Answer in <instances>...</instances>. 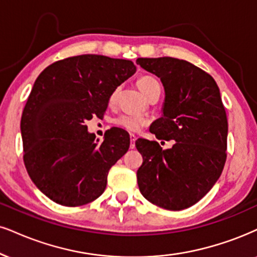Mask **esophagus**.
<instances>
[{"mask_svg": "<svg viewBox=\"0 0 257 257\" xmlns=\"http://www.w3.org/2000/svg\"><path fill=\"white\" fill-rule=\"evenodd\" d=\"M130 139H131V143H130V149H135L136 147V139H137V137H136L135 135H130Z\"/></svg>", "mask_w": 257, "mask_h": 257, "instance_id": "1", "label": "esophagus"}]
</instances>
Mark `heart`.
Wrapping results in <instances>:
<instances>
[{"instance_id":"1","label":"heart","mask_w":257,"mask_h":257,"mask_svg":"<svg viewBox=\"0 0 257 257\" xmlns=\"http://www.w3.org/2000/svg\"><path fill=\"white\" fill-rule=\"evenodd\" d=\"M137 85L139 90L142 91L144 95H147L153 88L160 85L157 80H155L151 76H143V77L138 78ZM115 94L113 93L109 97V102L112 103L114 99H115ZM148 123V119L144 115H138V114H121V115L116 116L114 119V125H116L118 127L125 130L128 132H137L142 127H144Z\"/></svg>"}]
</instances>
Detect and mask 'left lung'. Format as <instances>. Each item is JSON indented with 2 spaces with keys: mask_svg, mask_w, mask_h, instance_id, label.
I'll list each match as a JSON object with an SVG mask.
<instances>
[{
  "mask_svg": "<svg viewBox=\"0 0 257 257\" xmlns=\"http://www.w3.org/2000/svg\"><path fill=\"white\" fill-rule=\"evenodd\" d=\"M137 64L160 77L166 91L163 115L150 132L175 141L166 150L155 141L136 142L143 156L139 191L154 205L185 210L210 192L226 161L227 118L219 88L211 75L183 59L138 58Z\"/></svg>",
  "mask_w": 257,
  "mask_h": 257,
  "instance_id": "obj_1",
  "label": "left lung"
}]
</instances>
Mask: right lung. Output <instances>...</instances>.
Here are the masks:
<instances>
[{"mask_svg": "<svg viewBox=\"0 0 257 257\" xmlns=\"http://www.w3.org/2000/svg\"><path fill=\"white\" fill-rule=\"evenodd\" d=\"M136 72L134 62L81 55L49 65L38 76L21 116L28 175L52 201L75 207L104 192L112 166L130 148V136L110 128L102 143L85 122L102 118L110 95Z\"/></svg>", "mask_w": 257, "mask_h": 257, "instance_id": "right-lung-1", "label": "right lung"}]
</instances>
